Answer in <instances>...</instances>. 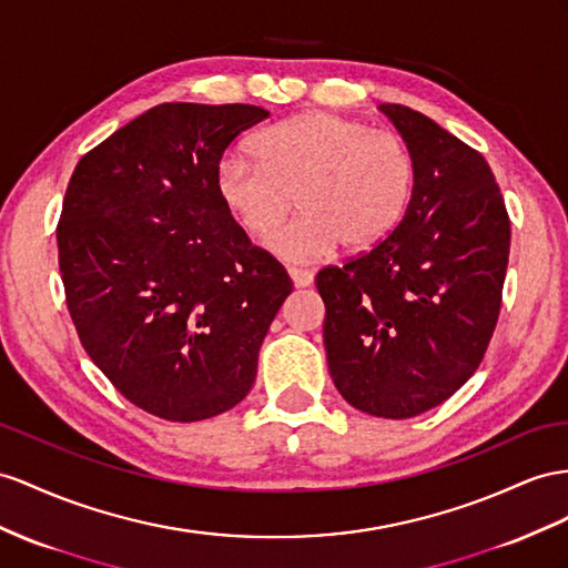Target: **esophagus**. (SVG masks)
I'll list each match as a JSON object with an SVG mask.
<instances>
[{"mask_svg":"<svg viewBox=\"0 0 568 568\" xmlns=\"http://www.w3.org/2000/svg\"><path fill=\"white\" fill-rule=\"evenodd\" d=\"M287 273H290V278H293V283H295L297 287H310V285L314 283V273H312V271H307V268L290 266V268H287Z\"/></svg>","mask_w":568,"mask_h":568,"instance_id":"1","label":"esophagus"}]
</instances>
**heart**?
<instances>
[{
  "mask_svg": "<svg viewBox=\"0 0 568 568\" xmlns=\"http://www.w3.org/2000/svg\"><path fill=\"white\" fill-rule=\"evenodd\" d=\"M256 155H225L215 189L237 225L254 237L297 215L268 237L287 261H314L341 244L362 252L379 244L408 213L415 158L400 136L333 112H304L252 139Z\"/></svg>",
  "mask_w": 568,
  "mask_h": 568,
  "instance_id": "1",
  "label": "heart"
}]
</instances>
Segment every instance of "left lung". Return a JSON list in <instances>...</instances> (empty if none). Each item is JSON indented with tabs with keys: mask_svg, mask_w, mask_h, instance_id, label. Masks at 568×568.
<instances>
[{
	"mask_svg": "<svg viewBox=\"0 0 568 568\" xmlns=\"http://www.w3.org/2000/svg\"><path fill=\"white\" fill-rule=\"evenodd\" d=\"M415 158L408 213L386 240L316 273L328 372L353 408L408 419L483 362L501 310L511 221L483 153L423 112L382 108Z\"/></svg>",
	"mask_w": 568,
	"mask_h": 568,
	"instance_id": "left-lung-1",
	"label": "left lung"
}]
</instances>
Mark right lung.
Masks as SVG:
<instances>
[{
  "mask_svg": "<svg viewBox=\"0 0 568 568\" xmlns=\"http://www.w3.org/2000/svg\"><path fill=\"white\" fill-rule=\"evenodd\" d=\"M256 105L163 103L85 153L57 223L83 351L136 408L170 423L250 394L293 281L223 206L215 168Z\"/></svg>",
  "mask_w": 568,
  "mask_h": 568,
  "instance_id": "1",
  "label": "right lung"
}]
</instances>
